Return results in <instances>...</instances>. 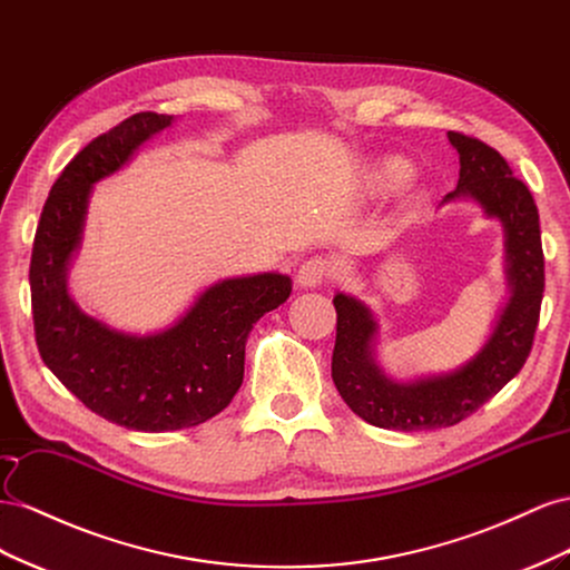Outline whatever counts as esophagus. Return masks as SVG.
I'll use <instances>...</instances> for the list:
<instances>
[{"label":"esophagus","instance_id":"obj_1","mask_svg":"<svg viewBox=\"0 0 570 570\" xmlns=\"http://www.w3.org/2000/svg\"><path fill=\"white\" fill-rule=\"evenodd\" d=\"M334 274H336V265L332 263V259L315 255L311 259H305V263L301 265L298 284L307 286V288H315V286H322L330 279H334Z\"/></svg>","mask_w":570,"mask_h":570}]
</instances>
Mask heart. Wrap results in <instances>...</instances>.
Segmentation results:
<instances>
[{"label":"heart","instance_id":"obj_1","mask_svg":"<svg viewBox=\"0 0 570 570\" xmlns=\"http://www.w3.org/2000/svg\"><path fill=\"white\" fill-rule=\"evenodd\" d=\"M411 176H413L411 161H405L401 157L382 159V161H377L375 169H372V181H375V186L382 188V190L399 188V186L409 181Z\"/></svg>","mask_w":570,"mask_h":570}]
</instances>
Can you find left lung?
Masks as SVG:
<instances>
[{
    "label": "left lung",
    "instance_id": "left-lung-1",
    "mask_svg": "<svg viewBox=\"0 0 570 570\" xmlns=\"http://www.w3.org/2000/svg\"><path fill=\"white\" fill-rule=\"evenodd\" d=\"M449 140L459 150L461 176L459 186L446 193L442 203L473 198L487 215L501 219L507 229L511 301L503 307L490 341L468 365L442 377L401 384L384 377L372 361L370 344L377 324L367 307L351 296H334L332 380L355 415L384 430H439L473 415L525 365L540 322L544 253L532 193L487 142L459 131H449Z\"/></svg>",
    "mask_w": 570,
    "mask_h": 570
}]
</instances>
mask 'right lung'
Wrapping results in <instances>:
<instances>
[{
    "mask_svg": "<svg viewBox=\"0 0 570 570\" xmlns=\"http://www.w3.org/2000/svg\"><path fill=\"white\" fill-rule=\"evenodd\" d=\"M174 121L140 111L90 140L55 181L30 255V303L45 365L86 409L138 432L195 428L215 417L243 382L253 324L291 294L284 274L209 286L174 327L128 336L80 313L67 294V267L80 243L95 181L121 169L140 145Z\"/></svg>",
    "mask_w": 570,
    "mask_h": 570,
    "instance_id": "1",
    "label": "right lung"
}]
</instances>
